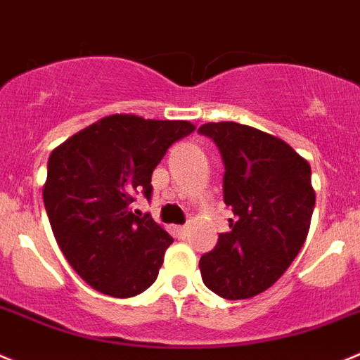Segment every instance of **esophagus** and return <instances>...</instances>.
Wrapping results in <instances>:
<instances>
[{"label":"esophagus","instance_id":"34e87169","mask_svg":"<svg viewBox=\"0 0 360 360\" xmlns=\"http://www.w3.org/2000/svg\"><path fill=\"white\" fill-rule=\"evenodd\" d=\"M174 231H176L178 238H186L189 229H187V226H176V228H174Z\"/></svg>","mask_w":360,"mask_h":360}]
</instances>
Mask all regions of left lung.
<instances>
[{
	"instance_id": "left-lung-1",
	"label": "left lung",
	"mask_w": 360,
	"mask_h": 360,
	"mask_svg": "<svg viewBox=\"0 0 360 360\" xmlns=\"http://www.w3.org/2000/svg\"><path fill=\"white\" fill-rule=\"evenodd\" d=\"M198 132L221 152L224 203L235 215L228 233L201 256V277L222 299H251L285 274L306 242L314 210L311 166L255 127L212 122Z\"/></svg>"
}]
</instances>
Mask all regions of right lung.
Instances as JSON below:
<instances>
[{
	"label": "right lung",
	"instance_id": "right-lung-1",
	"mask_svg": "<svg viewBox=\"0 0 360 360\" xmlns=\"http://www.w3.org/2000/svg\"><path fill=\"white\" fill-rule=\"evenodd\" d=\"M194 129L184 120L111 115L51 153L44 205L54 238L97 292L129 299L155 283L173 238L132 203L138 194L152 198L153 169Z\"/></svg>",
	"mask_w": 360,
	"mask_h": 360
}]
</instances>
